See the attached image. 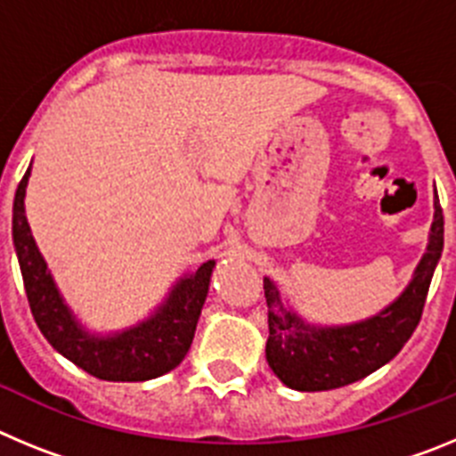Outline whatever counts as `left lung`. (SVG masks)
Returning a JSON list of instances; mask_svg holds the SVG:
<instances>
[{"label":"left lung","instance_id":"obj_1","mask_svg":"<svg viewBox=\"0 0 456 456\" xmlns=\"http://www.w3.org/2000/svg\"><path fill=\"white\" fill-rule=\"evenodd\" d=\"M443 253V209L434 196V221L427 251L404 292L377 315L354 324H313L281 297L265 276L269 308L267 363L288 388L331 390L368 377L393 361L413 336L425 308L427 289Z\"/></svg>","mask_w":456,"mask_h":456}]
</instances>
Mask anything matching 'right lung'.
<instances>
[{
  "label": "right lung",
  "mask_w": 456,
  "mask_h": 456,
  "mask_svg": "<svg viewBox=\"0 0 456 456\" xmlns=\"http://www.w3.org/2000/svg\"><path fill=\"white\" fill-rule=\"evenodd\" d=\"M29 175L31 167L15 191L13 244L31 315L40 333L61 356L104 381H148L178 368L191 347L193 331L208 297L209 278L215 272V260H208L193 273L178 278L167 299L139 324L114 333H91L66 304L47 269L45 257L36 247L29 221L24 215Z\"/></svg>",
  "instance_id": "right-lung-1"
}]
</instances>
